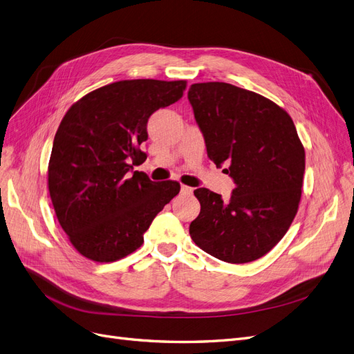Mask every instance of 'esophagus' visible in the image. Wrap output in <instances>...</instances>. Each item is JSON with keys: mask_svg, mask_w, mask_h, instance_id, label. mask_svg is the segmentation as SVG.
I'll list each match as a JSON object with an SVG mask.
<instances>
[{"mask_svg": "<svg viewBox=\"0 0 354 354\" xmlns=\"http://www.w3.org/2000/svg\"><path fill=\"white\" fill-rule=\"evenodd\" d=\"M192 191H194V189H192V188H189V187H187V185H182V187H180V192H182V194H185V195L192 194Z\"/></svg>", "mask_w": 354, "mask_h": 354, "instance_id": "esophagus-1", "label": "esophagus"}]
</instances>
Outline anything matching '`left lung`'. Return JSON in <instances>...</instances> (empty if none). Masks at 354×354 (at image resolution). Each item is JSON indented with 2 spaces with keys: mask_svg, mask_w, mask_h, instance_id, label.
I'll return each mask as SVG.
<instances>
[{
  "mask_svg": "<svg viewBox=\"0 0 354 354\" xmlns=\"http://www.w3.org/2000/svg\"><path fill=\"white\" fill-rule=\"evenodd\" d=\"M188 100L207 154L226 165L236 188L229 201L198 188L201 204L189 234L203 251L230 264L264 257L289 230L297 213L305 149L290 115L254 91L229 83H195Z\"/></svg>",
  "mask_w": 354,
  "mask_h": 354,
  "instance_id": "obj_1",
  "label": "left lung"
}]
</instances>
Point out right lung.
Segmentation results:
<instances>
[{
    "mask_svg": "<svg viewBox=\"0 0 354 354\" xmlns=\"http://www.w3.org/2000/svg\"><path fill=\"white\" fill-rule=\"evenodd\" d=\"M185 80H122L90 91L58 127L48 166L55 214L75 250L96 263L133 254L163 207L179 194L176 180L153 182L133 165L146 160L153 112L178 102Z\"/></svg>",
    "mask_w": 354,
    "mask_h": 354,
    "instance_id": "add662e5",
    "label": "right lung"
}]
</instances>
